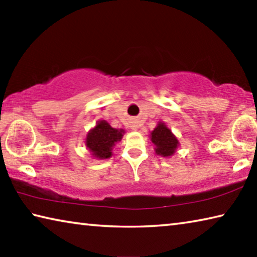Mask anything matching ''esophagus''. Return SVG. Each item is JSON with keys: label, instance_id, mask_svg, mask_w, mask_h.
<instances>
[{"label": "esophagus", "instance_id": "34e87169", "mask_svg": "<svg viewBox=\"0 0 257 257\" xmlns=\"http://www.w3.org/2000/svg\"><path fill=\"white\" fill-rule=\"evenodd\" d=\"M130 128H132L133 130H137L138 129V127H137V124H132V125H130Z\"/></svg>", "mask_w": 257, "mask_h": 257}]
</instances>
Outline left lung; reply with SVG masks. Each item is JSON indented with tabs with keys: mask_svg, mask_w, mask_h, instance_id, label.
<instances>
[{
	"mask_svg": "<svg viewBox=\"0 0 257 257\" xmlns=\"http://www.w3.org/2000/svg\"><path fill=\"white\" fill-rule=\"evenodd\" d=\"M150 139L155 145V153L162 158H170L176 153L178 146L180 145L178 138L162 121L158 122V125L151 133Z\"/></svg>",
	"mask_w": 257,
	"mask_h": 257,
	"instance_id": "8db88e82",
	"label": "left lung"
}]
</instances>
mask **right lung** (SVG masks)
Returning <instances> with one entry per match:
<instances>
[{
  "label": "right lung",
  "instance_id": "1",
  "mask_svg": "<svg viewBox=\"0 0 257 257\" xmlns=\"http://www.w3.org/2000/svg\"><path fill=\"white\" fill-rule=\"evenodd\" d=\"M124 133L123 129L112 128L107 121L99 120L96 125L87 133L85 139L86 149L95 159H110L113 147L122 139Z\"/></svg>",
  "mask_w": 257,
  "mask_h": 257
}]
</instances>
